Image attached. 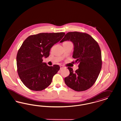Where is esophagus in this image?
Masks as SVG:
<instances>
[{
    "instance_id": "obj_1",
    "label": "esophagus",
    "mask_w": 121,
    "mask_h": 121,
    "mask_svg": "<svg viewBox=\"0 0 121 121\" xmlns=\"http://www.w3.org/2000/svg\"><path fill=\"white\" fill-rule=\"evenodd\" d=\"M60 69H62L63 67H64L63 65H61L60 66Z\"/></svg>"
}]
</instances>
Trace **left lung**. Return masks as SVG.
<instances>
[{
	"label": "left lung",
	"instance_id": "1",
	"mask_svg": "<svg viewBox=\"0 0 121 121\" xmlns=\"http://www.w3.org/2000/svg\"><path fill=\"white\" fill-rule=\"evenodd\" d=\"M67 40L73 43V63H78V69L73 72V69L68 68L70 74L65 78V83L76 91H85L94 84L102 68L100 47L91 36L85 33L69 32L60 42Z\"/></svg>",
	"mask_w": 121,
	"mask_h": 121
}]
</instances>
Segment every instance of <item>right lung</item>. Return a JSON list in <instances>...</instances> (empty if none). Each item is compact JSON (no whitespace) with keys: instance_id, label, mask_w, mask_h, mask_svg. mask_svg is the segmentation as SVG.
<instances>
[{"instance_id":"add662e5","label":"right lung","mask_w":121,"mask_h":121,"mask_svg":"<svg viewBox=\"0 0 121 121\" xmlns=\"http://www.w3.org/2000/svg\"><path fill=\"white\" fill-rule=\"evenodd\" d=\"M65 34L40 33L28 37L17 52L16 61L18 75L24 85L33 91H42L51 83L58 73V65L48 66L43 62V57L49 55L51 48Z\"/></svg>"}]
</instances>
